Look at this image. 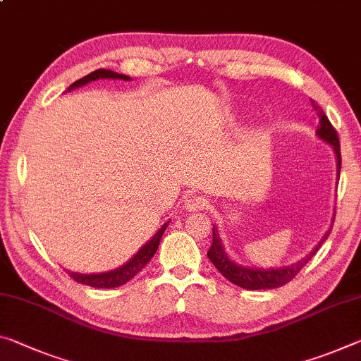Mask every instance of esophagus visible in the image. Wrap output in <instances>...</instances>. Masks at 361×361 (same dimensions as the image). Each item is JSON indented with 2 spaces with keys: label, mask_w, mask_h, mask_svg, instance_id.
Returning <instances> with one entry per match:
<instances>
[{
  "label": "esophagus",
  "mask_w": 361,
  "mask_h": 361,
  "mask_svg": "<svg viewBox=\"0 0 361 361\" xmlns=\"http://www.w3.org/2000/svg\"><path fill=\"white\" fill-rule=\"evenodd\" d=\"M188 212H197V210H204L207 207V201L201 196H190L185 199V204H183Z\"/></svg>",
  "instance_id": "esophagus-1"
}]
</instances>
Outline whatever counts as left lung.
Masks as SVG:
<instances>
[{"mask_svg":"<svg viewBox=\"0 0 361 361\" xmlns=\"http://www.w3.org/2000/svg\"><path fill=\"white\" fill-rule=\"evenodd\" d=\"M312 104L314 107V111L318 112L319 117V125L317 128V135L322 138L323 141L328 142V145L333 146V149L336 152V159H337V175L341 173V146H339V136H337V131L334 130L333 125H331L329 118L324 116V112L319 109L318 106H314V102L312 101ZM334 223V219H333ZM331 228L326 231V234L323 236L322 241H319L314 249L312 250L310 254L304 259L293 263V265L288 267H281V268H249V267H243L234 263L233 260H230V257L225 254V249H223L221 239L216 233V228L214 225L212 228V233H214V241H212V245L207 252V257L210 259V262L214 263L216 270H219L223 276H225L228 281H231L233 284L239 286L243 289H249V290H257V289H273V288H279L286 283H289L290 279L295 278V274L299 273L302 268H304L308 260L318 252V249L322 247V244L328 239Z\"/></svg>","mask_w":361,"mask_h":361,"instance_id":"obj_1","label":"left lung"}]
</instances>
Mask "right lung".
Here are the masks:
<instances>
[{
	"label": "right lung",
	"instance_id": "right-lung-1",
	"mask_svg": "<svg viewBox=\"0 0 361 361\" xmlns=\"http://www.w3.org/2000/svg\"><path fill=\"white\" fill-rule=\"evenodd\" d=\"M99 78H114V80L117 78V80H125V82L131 80L127 75H122V73L106 71V68H98V71L88 73L87 77H83V78L77 80V82H73L71 87H68V90L83 87V85L93 82V80H99ZM169 223L170 221L164 223L162 228H160V230L156 234H154L149 241L142 245L138 252L131 257V259L127 263H125V265L116 268V270L106 271V273H94V274H83V273L67 271V274L73 279V281H77L80 284H87V286H91V288H101V289L118 288V286L128 283L131 278H135L136 274H138L142 270V268L147 265V262H149L154 257V254H156L160 239H162L164 231L167 230Z\"/></svg>",
	"mask_w": 361,
	"mask_h": 361
}]
</instances>
